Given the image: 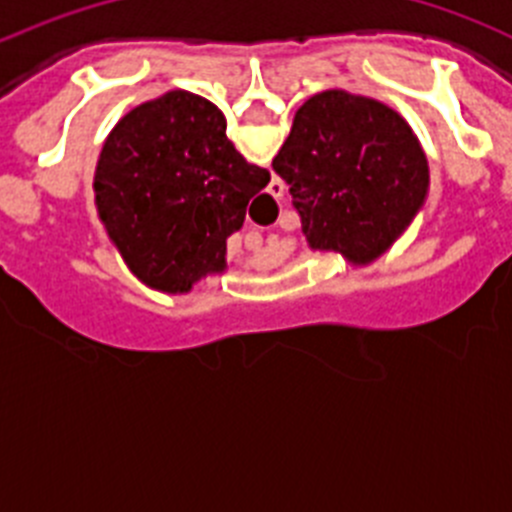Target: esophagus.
Segmentation results:
<instances>
[{
	"instance_id": "obj_1",
	"label": "esophagus",
	"mask_w": 512,
	"mask_h": 512,
	"mask_svg": "<svg viewBox=\"0 0 512 512\" xmlns=\"http://www.w3.org/2000/svg\"><path fill=\"white\" fill-rule=\"evenodd\" d=\"M269 194L274 197V200H279V197L284 194V184L282 182H271L269 184Z\"/></svg>"
}]
</instances>
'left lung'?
<instances>
[{"mask_svg": "<svg viewBox=\"0 0 512 512\" xmlns=\"http://www.w3.org/2000/svg\"><path fill=\"white\" fill-rule=\"evenodd\" d=\"M271 166L289 184L307 243L354 264L387 251L428 192V161L408 122L341 89L302 104Z\"/></svg>", "mask_w": 512, "mask_h": 512, "instance_id": "1", "label": "left lung"}]
</instances>
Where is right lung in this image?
<instances>
[{"instance_id": "1", "label": "right lung", "mask_w": 512, "mask_h": 512, "mask_svg": "<svg viewBox=\"0 0 512 512\" xmlns=\"http://www.w3.org/2000/svg\"><path fill=\"white\" fill-rule=\"evenodd\" d=\"M269 179L235 151L210 99L176 89L138 104L112 128L94 192L130 271L176 295L225 269V241Z\"/></svg>"}]
</instances>
